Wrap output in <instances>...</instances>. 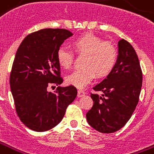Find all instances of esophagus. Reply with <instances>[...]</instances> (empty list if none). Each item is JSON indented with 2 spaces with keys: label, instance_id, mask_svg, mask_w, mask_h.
<instances>
[{
  "label": "esophagus",
  "instance_id": "34e87169",
  "mask_svg": "<svg viewBox=\"0 0 154 154\" xmlns=\"http://www.w3.org/2000/svg\"><path fill=\"white\" fill-rule=\"evenodd\" d=\"M85 91H83L82 90H77V97L81 98V97H83V96H85Z\"/></svg>",
  "mask_w": 154,
  "mask_h": 154
}]
</instances>
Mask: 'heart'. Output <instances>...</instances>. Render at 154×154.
I'll list each match as a JSON object with an SVG mask.
<instances>
[{
  "label": "heart",
  "instance_id": "obj_1",
  "mask_svg": "<svg viewBox=\"0 0 154 154\" xmlns=\"http://www.w3.org/2000/svg\"><path fill=\"white\" fill-rule=\"evenodd\" d=\"M73 50L78 55H85L82 60L84 67L76 69L66 77L69 84L84 87L95 76L103 77L112 71L117 60V49L113 43L103 41L98 36L86 33L72 41ZM58 64L65 69L72 67L74 54L71 50L60 47L56 51Z\"/></svg>",
  "mask_w": 154,
  "mask_h": 154
}]
</instances>
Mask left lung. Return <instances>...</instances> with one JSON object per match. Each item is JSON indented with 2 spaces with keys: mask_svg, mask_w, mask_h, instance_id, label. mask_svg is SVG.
<instances>
[{
  "mask_svg": "<svg viewBox=\"0 0 154 154\" xmlns=\"http://www.w3.org/2000/svg\"><path fill=\"white\" fill-rule=\"evenodd\" d=\"M119 56L107 77L93 87L102 95L91 94L92 108L86 119L93 128L112 133L127 124L139 102L142 86V70L137 54L129 42L119 41Z\"/></svg>",
  "mask_w": 154,
  "mask_h": 154,
  "instance_id": "8db88e82",
  "label": "left lung"
}]
</instances>
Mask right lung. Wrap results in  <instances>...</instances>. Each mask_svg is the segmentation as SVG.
<instances>
[{
    "label": "right lung",
    "instance_id": "obj_1",
    "mask_svg": "<svg viewBox=\"0 0 154 154\" xmlns=\"http://www.w3.org/2000/svg\"><path fill=\"white\" fill-rule=\"evenodd\" d=\"M72 35L65 29H43L28 35L16 52L9 85L17 116L33 131L45 132L56 126L77 97V88L72 85L48 90L63 83L56 51Z\"/></svg>",
    "mask_w": 154,
    "mask_h": 154
}]
</instances>
